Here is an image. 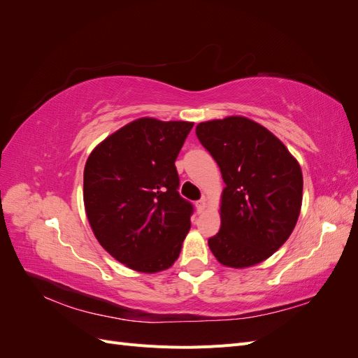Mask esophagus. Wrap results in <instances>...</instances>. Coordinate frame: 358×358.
<instances>
[{
    "instance_id": "34e87169",
    "label": "esophagus",
    "mask_w": 358,
    "mask_h": 358,
    "mask_svg": "<svg viewBox=\"0 0 358 358\" xmlns=\"http://www.w3.org/2000/svg\"><path fill=\"white\" fill-rule=\"evenodd\" d=\"M196 208H197V212H199V213H203V212L206 210V208H208V200H206V199L203 197L201 200H199V201L196 203Z\"/></svg>"
}]
</instances>
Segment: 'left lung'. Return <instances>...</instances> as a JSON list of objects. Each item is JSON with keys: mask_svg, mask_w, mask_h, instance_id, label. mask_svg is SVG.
<instances>
[{"mask_svg": "<svg viewBox=\"0 0 358 358\" xmlns=\"http://www.w3.org/2000/svg\"><path fill=\"white\" fill-rule=\"evenodd\" d=\"M200 143L220 166L221 230L209 248L222 266L251 267L282 246L297 224L303 175L287 146L245 116L200 122Z\"/></svg>", "mask_w": 358, "mask_h": 358, "instance_id": "8db88e82", "label": "left lung"}]
</instances>
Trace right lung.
<instances>
[{
	"label": "right lung",
	"mask_w": 358,
	"mask_h": 358,
	"mask_svg": "<svg viewBox=\"0 0 358 358\" xmlns=\"http://www.w3.org/2000/svg\"><path fill=\"white\" fill-rule=\"evenodd\" d=\"M192 125L138 117L86 159L83 203L94 236L136 272L171 267L189 231L192 206L178 192L175 161Z\"/></svg>",
	"instance_id": "add662e5"
}]
</instances>
